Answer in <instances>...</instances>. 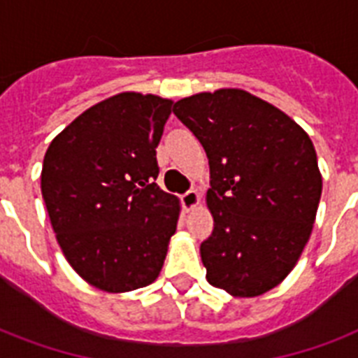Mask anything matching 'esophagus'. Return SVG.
<instances>
[{
    "instance_id": "esophagus-1",
    "label": "esophagus",
    "mask_w": 358,
    "mask_h": 358,
    "mask_svg": "<svg viewBox=\"0 0 358 358\" xmlns=\"http://www.w3.org/2000/svg\"><path fill=\"white\" fill-rule=\"evenodd\" d=\"M180 201H182V206H184L185 212H191L193 208L199 206V202H201V195H199L195 189H191L180 196Z\"/></svg>"
}]
</instances>
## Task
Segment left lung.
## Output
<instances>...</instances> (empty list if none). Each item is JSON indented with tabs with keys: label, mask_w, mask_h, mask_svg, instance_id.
Instances as JSON below:
<instances>
[{
	"label": "left lung",
	"mask_w": 358,
	"mask_h": 358,
	"mask_svg": "<svg viewBox=\"0 0 358 358\" xmlns=\"http://www.w3.org/2000/svg\"><path fill=\"white\" fill-rule=\"evenodd\" d=\"M210 162L212 236L201 245L208 282L258 297L294 269L316 221L322 173L299 124L241 89L199 92L174 103Z\"/></svg>",
	"instance_id": "left-lung-1"
}]
</instances>
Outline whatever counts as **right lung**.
<instances>
[{
  "instance_id": "1",
  "label": "right lung",
  "mask_w": 358,
  "mask_h": 358,
  "mask_svg": "<svg viewBox=\"0 0 358 358\" xmlns=\"http://www.w3.org/2000/svg\"><path fill=\"white\" fill-rule=\"evenodd\" d=\"M171 106L141 92L106 98L44 156L42 199L59 247L85 282L109 294L154 282L176 232L180 201L154 182Z\"/></svg>"
}]
</instances>
